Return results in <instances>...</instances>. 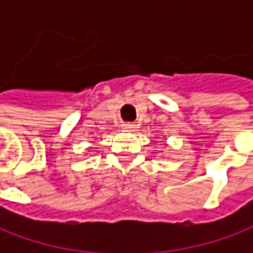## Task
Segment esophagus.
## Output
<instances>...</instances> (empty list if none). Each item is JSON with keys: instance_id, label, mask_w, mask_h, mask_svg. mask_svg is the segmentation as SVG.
<instances>
[{"instance_id": "esophagus-1", "label": "esophagus", "mask_w": 253, "mask_h": 253, "mask_svg": "<svg viewBox=\"0 0 253 253\" xmlns=\"http://www.w3.org/2000/svg\"><path fill=\"white\" fill-rule=\"evenodd\" d=\"M133 128H135V126H133L132 124H124V125H122V129H124L125 132L133 131Z\"/></svg>"}]
</instances>
